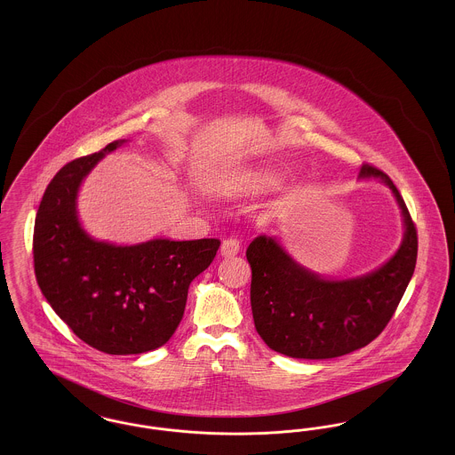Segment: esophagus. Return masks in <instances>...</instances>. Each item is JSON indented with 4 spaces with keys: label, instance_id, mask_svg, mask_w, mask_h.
I'll use <instances>...</instances> for the list:
<instances>
[{
    "label": "esophagus",
    "instance_id": "esophagus-1",
    "mask_svg": "<svg viewBox=\"0 0 455 455\" xmlns=\"http://www.w3.org/2000/svg\"><path fill=\"white\" fill-rule=\"evenodd\" d=\"M238 251H240V242H238L237 238H225V240L221 242L220 252H221L223 258H234V256H237Z\"/></svg>",
    "mask_w": 455,
    "mask_h": 455
}]
</instances>
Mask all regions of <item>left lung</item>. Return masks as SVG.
I'll return each mask as SVG.
<instances>
[{"label": "left lung", "instance_id": "1", "mask_svg": "<svg viewBox=\"0 0 455 455\" xmlns=\"http://www.w3.org/2000/svg\"><path fill=\"white\" fill-rule=\"evenodd\" d=\"M360 177L380 179L404 218L399 251L365 276L332 282L302 267L273 238L247 247L251 307L262 341L291 358L325 360L367 347L389 324L416 266L418 234L408 206L387 173L363 164Z\"/></svg>", "mask_w": 455, "mask_h": 455}]
</instances>
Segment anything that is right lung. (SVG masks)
<instances>
[{"label": "right lung", "instance_id": "1", "mask_svg": "<svg viewBox=\"0 0 455 455\" xmlns=\"http://www.w3.org/2000/svg\"><path fill=\"white\" fill-rule=\"evenodd\" d=\"M76 158L52 177L34 227V269L54 312L88 347L108 355H138L165 345L182 321L189 284L217 256L218 238L138 245L93 240L80 227L76 195L106 155Z\"/></svg>", "mask_w": 455, "mask_h": 455}]
</instances>
